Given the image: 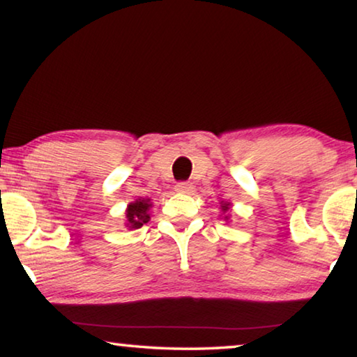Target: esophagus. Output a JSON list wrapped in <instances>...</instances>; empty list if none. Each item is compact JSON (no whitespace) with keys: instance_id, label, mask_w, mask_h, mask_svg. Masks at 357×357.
Returning <instances> with one entry per match:
<instances>
[{"instance_id":"1","label":"esophagus","mask_w":357,"mask_h":357,"mask_svg":"<svg viewBox=\"0 0 357 357\" xmlns=\"http://www.w3.org/2000/svg\"><path fill=\"white\" fill-rule=\"evenodd\" d=\"M174 190L179 193H190L193 190V185L190 183H178L174 185Z\"/></svg>"}]
</instances>
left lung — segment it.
<instances>
[{"label": "left lung", "instance_id": "obj_1", "mask_svg": "<svg viewBox=\"0 0 357 357\" xmlns=\"http://www.w3.org/2000/svg\"><path fill=\"white\" fill-rule=\"evenodd\" d=\"M220 211H222V214H220L222 219L227 223H229V219H231V203L220 202Z\"/></svg>", "mask_w": 357, "mask_h": 357}]
</instances>
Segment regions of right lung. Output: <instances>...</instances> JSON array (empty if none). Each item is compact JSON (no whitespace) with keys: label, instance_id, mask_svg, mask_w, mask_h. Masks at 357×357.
<instances>
[{"label":"right lung","instance_id":"1","mask_svg":"<svg viewBox=\"0 0 357 357\" xmlns=\"http://www.w3.org/2000/svg\"><path fill=\"white\" fill-rule=\"evenodd\" d=\"M151 208H153L151 198H138V200L129 203L128 208H126V228L137 229L142 228L144 223H148L151 219Z\"/></svg>","mask_w":357,"mask_h":357}]
</instances>
